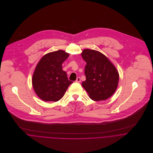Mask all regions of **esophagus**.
Masks as SVG:
<instances>
[{
	"label": "esophagus",
	"instance_id": "esophagus-1",
	"mask_svg": "<svg viewBox=\"0 0 153 153\" xmlns=\"http://www.w3.org/2000/svg\"><path fill=\"white\" fill-rule=\"evenodd\" d=\"M76 82H81V78L80 77H78L76 79Z\"/></svg>",
	"mask_w": 153,
	"mask_h": 153
}]
</instances>
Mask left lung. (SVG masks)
I'll return each mask as SVG.
<instances>
[{
  "label": "left lung",
  "mask_w": 153,
  "mask_h": 153,
  "mask_svg": "<svg viewBox=\"0 0 153 153\" xmlns=\"http://www.w3.org/2000/svg\"><path fill=\"white\" fill-rule=\"evenodd\" d=\"M81 55L87 63L86 80L82 82V87L94 101L108 99L115 92L118 84L119 74L116 68L98 51L86 49Z\"/></svg>",
  "instance_id": "1"
}]
</instances>
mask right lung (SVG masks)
<instances>
[{"mask_svg": "<svg viewBox=\"0 0 153 153\" xmlns=\"http://www.w3.org/2000/svg\"><path fill=\"white\" fill-rule=\"evenodd\" d=\"M69 54L58 50L50 52L41 59L32 76V85L36 95L45 101H58L73 82L68 80L62 63Z\"/></svg>", "mask_w": 153, "mask_h": 153, "instance_id": "1", "label": "right lung"}]
</instances>
